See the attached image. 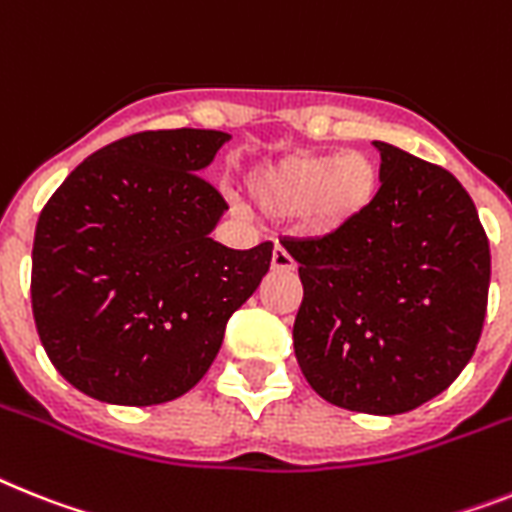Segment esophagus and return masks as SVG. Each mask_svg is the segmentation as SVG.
Masks as SVG:
<instances>
[{
    "instance_id": "1",
    "label": "esophagus",
    "mask_w": 512,
    "mask_h": 512,
    "mask_svg": "<svg viewBox=\"0 0 512 512\" xmlns=\"http://www.w3.org/2000/svg\"><path fill=\"white\" fill-rule=\"evenodd\" d=\"M270 265H273V270H281V273H289V270L296 268L294 257L286 252L283 247H276L273 249V257H270Z\"/></svg>"
}]
</instances>
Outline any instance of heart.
<instances>
[{
	"instance_id": "b5f03b06",
	"label": "heart",
	"mask_w": 512,
	"mask_h": 512,
	"mask_svg": "<svg viewBox=\"0 0 512 512\" xmlns=\"http://www.w3.org/2000/svg\"><path fill=\"white\" fill-rule=\"evenodd\" d=\"M380 169L367 153H289L247 176V192L268 218H294L309 236H333L364 218Z\"/></svg>"
}]
</instances>
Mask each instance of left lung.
<instances>
[{
  "instance_id": "obj_1",
  "label": "left lung",
  "mask_w": 512,
  "mask_h": 512,
  "mask_svg": "<svg viewBox=\"0 0 512 512\" xmlns=\"http://www.w3.org/2000/svg\"><path fill=\"white\" fill-rule=\"evenodd\" d=\"M380 190L359 223L286 239L304 286L296 362L317 395L406 414L461 375L482 336L489 242L450 171L375 140Z\"/></svg>"
}]
</instances>
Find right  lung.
Wrapping results in <instances>:
<instances>
[{
	"label": "right lung",
	"mask_w": 512,
	"mask_h": 512,
	"mask_svg": "<svg viewBox=\"0 0 512 512\" xmlns=\"http://www.w3.org/2000/svg\"><path fill=\"white\" fill-rule=\"evenodd\" d=\"M231 135L150 130L96 150L38 216L30 302L51 364L117 406L174 401L203 380L273 242L229 249V210L200 176Z\"/></svg>",
	"instance_id": "right-lung-1"
}]
</instances>
